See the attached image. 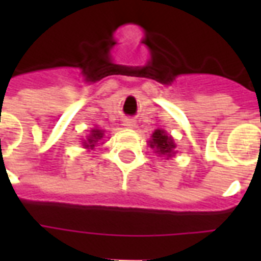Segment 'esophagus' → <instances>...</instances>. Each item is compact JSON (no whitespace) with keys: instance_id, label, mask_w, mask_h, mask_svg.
Segmentation results:
<instances>
[{"instance_id":"obj_1","label":"esophagus","mask_w":261,"mask_h":261,"mask_svg":"<svg viewBox=\"0 0 261 261\" xmlns=\"http://www.w3.org/2000/svg\"><path fill=\"white\" fill-rule=\"evenodd\" d=\"M135 124H137V123H135L134 119L126 118L124 120H123V126L126 127V128H134Z\"/></svg>"}]
</instances>
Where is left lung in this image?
I'll return each mask as SVG.
<instances>
[{"label":"left lung","mask_w":261,"mask_h":261,"mask_svg":"<svg viewBox=\"0 0 261 261\" xmlns=\"http://www.w3.org/2000/svg\"><path fill=\"white\" fill-rule=\"evenodd\" d=\"M150 147L155 149V151L160 153V154H165L168 157H171L173 154L174 149L173 139H172V137L165 134L163 130H155L151 135Z\"/></svg>","instance_id":"left-lung-1"}]
</instances>
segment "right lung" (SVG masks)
<instances>
[{"label": "right lung", "instance_id": "obj_1", "mask_svg": "<svg viewBox=\"0 0 261 261\" xmlns=\"http://www.w3.org/2000/svg\"><path fill=\"white\" fill-rule=\"evenodd\" d=\"M102 135H104V131L98 130V128H93L90 135L88 137V139L84 142V146L85 147H94L96 146V143L102 138Z\"/></svg>", "mask_w": 261, "mask_h": 261}]
</instances>
